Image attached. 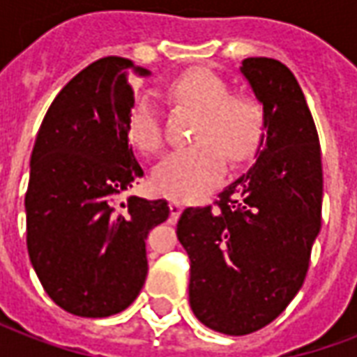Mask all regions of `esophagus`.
Instances as JSON below:
<instances>
[{
    "label": "esophagus",
    "mask_w": 357,
    "mask_h": 357,
    "mask_svg": "<svg viewBox=\"0 0 357 357\" xmlns=\"http://www.w3.org/2000/svg\"><path fill=\"white\" fill-rule=\"evenodd\" d=\"M168 206H170L172 220H178V216L181 214V210H183V204L178 201H170V204H168Z\"/></svg>",
    "instance_id": "esophagus-1"
}]
</instances>
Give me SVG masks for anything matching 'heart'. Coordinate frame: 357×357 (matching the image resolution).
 <instances>
[{
    "mask_svg": "<svg viewBox=\"0 0 357 357\" xmlns=\"http://www.w3.org/2000/svg\"><path fill=\"white\" fill-rule=\"evenodd\" d=\"M172 101L197 110L195 145L164 156L153 170V187L164 197L189 201L218 185L225 170V152L233 162L256 153L264 133L262 105L248 95H233L229 84L208 68H191L168 86ZM126 132L143 153L162 149L160 114L151 97L132 102Z\"/></svg>",
    "mask_w": 357,
    "mask_h": 357,
    "instance_id": "b5f03b06",
    "label": "heart"
}]
</instances>
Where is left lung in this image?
<instances>
[{"label":"left lung","mask_w":357,"mask_h":357,"mask_svg":"<svg viewBox=\"0 0 357 357\" xmlns=\"http://www.w3.org/2000/svg\"><path fill=\"white\" fill-rule=\"evenodd\" d=\"M239 70L264 110L256 162L214 208L183 210L176 229L191 260L193 314L231 337L266 327L296 296L323 201L319 137L294 74L268 57L245 59Z\"/></svg>","instance_id":"left-lung-1"}]
</instances>
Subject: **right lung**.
Here are the masks:
<instances>
[{
    "label": "right lung",
    "instance_id": "right-lung-1",
    "mask_svg": "<svg viewBox=\"0 0 357 357\" xmlns=\"http://www.w3.org/2000/svg\"><path fill=\"white\" fill-rule=\"evenodd\" d=\"M151 70L122 57L95 61L59 91L30 156L26 245L50 298L80 317H109L137 298L145 239L168 202L120 195L143 176L128 145L130 76Z\"/></svg>",
    "mask_w": 357,
    "mask_h": 357
}]
</instances>
